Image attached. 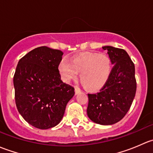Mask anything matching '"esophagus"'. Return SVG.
Listing matches in <instances>:
<instances>
[{
    "label": "esophagus",
    "mask_w": 153,
    "mask_h": 153,
    "mask_svg": "<svg viewBox=\"0 0 153 153\" xmlns=\"http://www.w3.org/2000/svg\"><path fill=\"white\" fill-rule=\"evenodd\" d=\"M75 95H78L79 92H81V89L78 87V86H75Z\"/></svg>",
    "instance_id": "1"
}]
</instances>
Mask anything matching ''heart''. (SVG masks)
Instances as JSON below:
<instances>
[{
	"label": "heart",
	"mask_w": 153,
	"mask_h": 153,
	"mask_svg": "<svg viewBox=\"0 0 153 153\" xmlns=\"http://www.w3.org/2000/svg\"><path fill=\"white\" fill-rule=\"evenodd\" d=\"M58 70L64 82L75 79L80 72V79L92 91L101 89L106 84L112 72V62L105 54L85 53L75 57L72 62L62 59Z\"/></svg>",
	"instance_id": "heart-1"
}]
</instances>
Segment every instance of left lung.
Listing matches in <instances>:
<instances>
[{"label":"left lung","instance_id":"obj_1","mask_svg":"<svg viewBox=\"0 0 153 153\" xmlns=\"http://www.w3.org/2000/svg\"><path fill=\"white\" fill-rule=\"evenodd\" d=\"M107 51L113 67L106 84L99 92L88 94L87 115L101 125H112L121 121L130 108L136 92L135 65L127 52L110 46Z\"/></svg>","mask_w":153,"mask_h":153}]
</instances>
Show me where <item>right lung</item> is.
Listing matches in <instances>:
<instances>
[{
  "mask_svg": "<svg viewBox=\"0 0 153 153\" xmlns=\"http://www.w3.org/2000/svg\"><path fill=\"white\" fill-rule=\"evenodd\" d=\"M63 52L47 47L30 51L20 59L13 78L17 109L27 122L47 129L61 122L75 89L61 79Z\"/></svg>",
  "mask_w": 153,
  "mask_h": 153,
  "instance_id": "obj_1",
  "label": "right lung"
}]
</instances>
